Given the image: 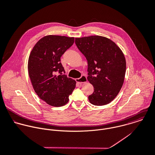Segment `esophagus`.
<instances>
[{"label":"esophagus","instance_id":"obj_1","mask_svg":"<svg viewBox=\"0 0 155 155\" xmlns=\"http://www.w3.org/2000/svg\"><path fill=\"white\" fill-rule=\"evenodd\" d=\"M75 81L78 83H85L87 81V78L85 75H82L80 78H76Z\"/></svg>","mask_w":155,"mask_h":155}]
</instances>
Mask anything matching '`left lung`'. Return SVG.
Returning a JSON list of instances; mask_svg holds the SVG:
<instances>
[{
    "mask_svg": "<svg viewBox=\"0 0 155 155\" xmlns=\"http://www.w3.org/2000/svg\"><path fill=\"white\" fill-rule=\"evenodd\" d=\"M75 44L87 60V80L94 88L90 103L103 106L120 92L125 77L126 62L121 49L111 40L100 35L75 38Z\"/></svg>",
    "mask_w": 155,
    "mask_h": 155,
    "instance_id": "1",
    "label": "left lung"
}]
</instances>
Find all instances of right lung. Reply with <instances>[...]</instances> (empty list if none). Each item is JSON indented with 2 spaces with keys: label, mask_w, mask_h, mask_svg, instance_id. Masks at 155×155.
Segmentation results:
<instances>
[{
  "label": "right lung",
  "mask_w": 155,
  "mask_h": 155,
  "mask_svg": "<svg viewBox=\"0 0 155 155\" xmlns=\"http://www.w3.org/2000/svg\"><path fill=\"white\" fill-rule=\"evenodd\" d=\"M74 43V37L49 35L40 39L30 53L28 69L34 90L52 106L67 104L75 87L76 81L63 75L64 69L60 62L62 55Z\"/></svg>",
  "instance_id": "add662e5"
}]
</instances>
